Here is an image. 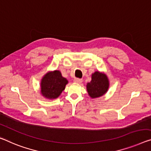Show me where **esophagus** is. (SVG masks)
Returning <instances> with one entry per match:
<instances>
[{
  "mask_svg": "<svg viewBox=\"0 0 151 151\" xmlns=\"http://www.w3.org/2000/svg\"><path fill=\"white\" fill-rule=\"evenodd\" d=\"M73 82L75 83H80L82 82V79H80V78H75L73 80Z\"/></svg>",
  "mask_w": 151,
  "mask_h": 151,
  "instance_id": "34e87169",
  "label": "esophagus"
}]
</instances>
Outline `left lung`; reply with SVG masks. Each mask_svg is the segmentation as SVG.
Wrapping results in <instances>:
<instances>
[{"mask_svg": "<svg viewBox=\"0 0 151 151\" xmlns=\"http://www.w3.org/2000/svg\"><path fill=\"white\" fill-rule=\"evenodd\" d=\"M109 88V80L105 74L96 71L92 75L91 82L88 83L87 91L92 98L103 96Z\"/></svg>", "mask_w": 151, "mask_h": 151, "instance_id": "8db88e82", "label": "left lung"}]
</instances>
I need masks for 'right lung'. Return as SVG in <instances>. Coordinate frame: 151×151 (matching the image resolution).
I'll use <instances>...</instances> for the list:
<instances>
[{
  "label": "right lung",
  "instance_id": "obj_1",
  "mask_svg": "<svg viewBox=\"0 0 151 151\" xmlns=\"http://www.w3.org/2000/svg\"><path fill=\"white\" fill-rule=\"evenodd\" d=\"M68 80L59 71L46 73L41 81V92L47 99H56L64 90Z\"/></svg>",
  "mask_w": 151,
  "mask_h": 151
}]
</instances>
